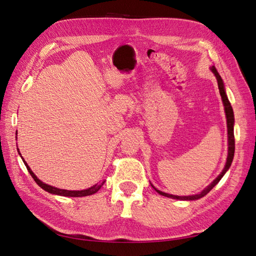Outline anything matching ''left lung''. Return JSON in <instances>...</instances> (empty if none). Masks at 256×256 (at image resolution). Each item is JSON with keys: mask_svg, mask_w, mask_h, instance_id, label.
Segmentation results:
<instances>
[{"mask_svg": "<svg viewBox=\"0 0 256 256\" xmlns=\"http://www.w3.org/2000/svg\"><path fill=\"white\" fill-rule=\"evenodd\" d=\"M211 72L214 74L216 81H218V86H219V91H220V96H221V99L222 102H224V111H226V126H228V146H229V148H228V157H226V166L224 168V170L221 172L220 175L216 177L214 182H212L208 187L204 188L202 192L200 194H192V196H174V194H166V192H162L160 190L156 189L153 184H152V187H153L157 192L162 196H165V197L168 198H172V199H178V200H197L204 197V196L208 194L210 190L214 188L216 184L220 182V179L224 177V174L229 170L231 164H232V160H233V156H234V148H236V144H234V132H233V125H234V114H233V110H232V106L230 104V101L228 99L226 94V90H224V81H222L220 74L216 72V69L214 68V66L211 67Z\"/></svg>", "mask_w": 256, "mask_h": 256, "instance_id": "8db88e82", "label": "left lung"}]
</instances>
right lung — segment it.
<instances>
[{
	"label": "right lung",
	"instance_id": "obj_1",
	"mask_svg": "<svg viewBox=\"0 0 256 256\" xmlns=\"http://www.w3.org/2000/svg\"><path fill=\"white\" fill-rule=\"evenodd\" d=\"M16 134H18V133H16ZM18 154L20 155L18 148ZM20 157H22V156H20ZM22 160H23L24 164H25V166H26V168H27V170H28V172L30 174V176H32V178H34V180L37 182L38 186H40V188H42L44 190H46V192H48L50 194H52L64 196V197H84V196H90V194H96V192H98V190H99V189L103 186V184H104V182H102L101 184H96L94 186H92V187H90V188H88V189H84V190H66V189H59V188L50 186V184H44L42 182H40V179H38V178L36 177L35 174L30 170V166L27 165V162H25V160L23 158V157H22Z\"/></svg>",
	"mask_w": 256,
	"mask_h": 256
}]
</instances>
